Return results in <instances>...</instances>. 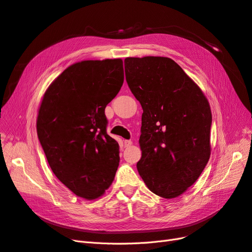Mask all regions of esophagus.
<instances>
[{"label": "esophagus", "instance_id": "1", "mask_svg": "<svg viewBox=\"0 0 252 252\" xmlns=\"http://www.w3.org/2000/svg\"><path fill=\"white\" fill-rule=\"evenodd\" d=\"M131 144H132V141H131V140H125V141H124V145H125V147H129V146H131Z\"/></svg>", "mask_w": 252, "mask_h": 252}]
</instances>
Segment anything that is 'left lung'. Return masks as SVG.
<instances>
[{"instance_id": "obj_1", "label": "left lung", "mask_w": 252, "mask_h": 252, "mask_svg": "<svg viewBox=\"0 0 252 252\" xmlns=\"http://www.w3.org/2000/svg\"><path fill=\"white\" fill-rule=\"evenodd\" d=\"M126 81L143 108L136 164L150 191L165 199L184 193L210 158L207 97L173 60L126 58Z\"/></svg>"}]
</instances>
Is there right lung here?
Returning <instances> with one entry per match:
<instances>
[{"label":"right lung","instance_id":"obj_1","mask_svg":"<svg viewBox=\"0 0 252 252\" xmlns=\"http://www.w3.org/2000/svg\"><path fill=\"white\" fill-rule=\"evenodd\" d=\"M121 59L72 64L44 94L37 138L52 172L78 196L94 200L116 175L120 151L107 134L105 108L123 85Z\"/></svg>","mask_w":252,"mask_h":252}]
</instances>
